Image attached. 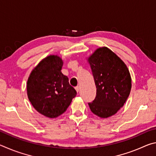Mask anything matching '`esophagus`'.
<instances>
[{
    "label": "esophagus",
    "mask_w": 156,
    "mask_h": 156,
    "mask_svg": "<svg viewBox=\"0 0 156 156\" xmlns=\"http://www.w3.org/2000/svg\"><path fill=\"white\" fill-rule=\"evenodd\" d=\"M76 91L77 92H78L79 91H80V87L79 86H77V87H76Z\"/></svg>",
    "instance_id": "esophagus-1"
}]
</instances>
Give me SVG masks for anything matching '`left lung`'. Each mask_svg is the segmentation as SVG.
I'll return each mask as SVG.
<instances>
[{"instance_id":"obj_1","label":"left lung","mask_w":156,"mask_h":156,"mask_svg":"<svg viewBox=\"0 0 156 156\" xmlns=\"http://www.w3.org/2000/svg\"><path fill=\"white\" fill-rule=\"evenodd\" d=\"M88 62L96 87V98L89 106L95 115L107 118L115 114L128 98L130 73L125 62L106 47L97 49Z\"/></svg>"}]
</instances>
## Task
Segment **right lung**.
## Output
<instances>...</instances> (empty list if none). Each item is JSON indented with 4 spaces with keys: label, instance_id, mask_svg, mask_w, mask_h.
Returning <instances> with one entry per match:
<instances>
[{
    "label": "right lung",
    "instance_id": "right-lung-1",
    "mask_svg": "<svg viewBox=\"0 0 156 156\" xmlns=\"http://www.w3.org/2000/svg\"><path fill=\"white\" fill-rule=\"evenodd\" d=\"M63 61L57 55L42 60L31 72L27 83L28 98L37 112L54 118L64 113L76 96L61 72Z\"/></svg>",
    "mask_w": 156,
    "mask_h": 156
}]
</instances>
